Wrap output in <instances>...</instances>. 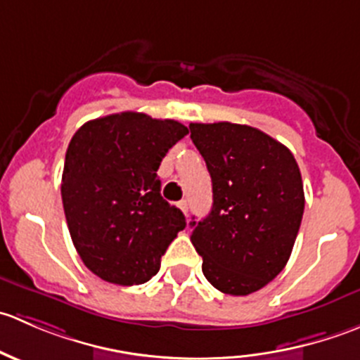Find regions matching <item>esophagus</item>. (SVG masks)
<instances>
[{
  "label": "esophagus",
  "instance_id": "esophagus-1",
  "mask_svg": "<svg viewBox=\"0 0 360 360\" xmlns=\"http://www.w3.org/2000/svg\"><path fill=\"white\" fill-rule=\"evenodd\" d=\"M177 205H179V209L183 210V212L188 216V209H190V207H188V202L186 200H181L179 203H177Z\"/></svg>",
  "mask_w": 360,
  "mask_h": 360
}]
</instances>
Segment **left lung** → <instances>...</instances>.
Here are the masks:
<instances>
[{
  "instance_id": "obj_1",
  "label": "left lung",
  "mask_w": 360,
  "mask_h": 360,
  "mask_svg": "<svg viewBox=\"0 0 360 360\" xmlns=\"http://www.w3.org/2000/svg\"><path fill=\"white\" fill-rule=\"evenodd\" d=\"M191 141L212 179V209L191 221L207 281L248 296L288 264L304 210L292 153L268 134L230 122L191 123Z\"/></svg>"
}]
</instances>
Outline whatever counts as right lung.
<instances>
[{"label":"right lung","instance_id":"add662e5","mask_svg":"<svg viewBox=\"0 0 360 360\" xmlns=\"http://www.w3.org/2000/svg\"><path fill=\"white\" fill-rule=\"evenodd\" d=\"M188 129L176 120L116 112L79 127L64 160L69 233L92 274L118 285L144 284L160 270L184 214L160 195L157 170Z\"/></svg>","mask_w":360,"mask_h":360}]
</instances>
